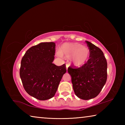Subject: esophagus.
I'll use <instances>...</instances> for the list:
<instances>
[{
  "instance_id": "34e87169",
  "label": "esophagus",
  "mask_w": 125,
  "mask_h": 125,
  "mask_svg": "<svg viewBox=\"0 0 125 125\" xmlns=\"http://www.w3.org/2000/svg\"><path fill=\"white\" fill-rule=\"evenodd\" d=\"M68 67H69V64H68V63H67V64H66V69H67V70L68 69Z\"/></svg>"
}]
</instances>
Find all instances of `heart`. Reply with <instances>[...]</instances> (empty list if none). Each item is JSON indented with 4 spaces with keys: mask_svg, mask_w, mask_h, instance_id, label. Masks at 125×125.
I'll return each mask as SVG.
<instances>
[{
    "mask_svg": "<svg viewBox=\"0 0 125 125\" xmlns=\"http://www.w3.org/2000/svg\"><path fill=\"white\" fill-rule=\"evenodd\" d=\"M59 57L70 58L71 63L76 66H82L88 62L90 57V50L78 43H64L57 52Z\"/></svg>",
    "mask_w": 125,
    "mask_h": 125,
    "instance_id": "obj_1",
    "label": "heart"
}]
</instances>
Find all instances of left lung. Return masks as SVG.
I'll return each instance as SVG.
<instances>
[{
	"instance_id": "1",
	"label": "left lung",
	"mask_w": 125,
	"mask_h": 125,
	"mask_svg": "<svg viewBox=\"0 0 125 125\" xmlns=\"http://www.w3.org/2000/svg\"><path fill=\"white\" fill-rule=\"evenodd\" d=\"M90 50V58L85 64L78 68L72 65L68 72L72 77L75 94L83 100L95 98L107 80V61L102 51L86 41Z\"/></svg>"
}]
</instances>
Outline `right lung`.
I'll return each mask as SVG.
<instances>
[{"label": "right lung", "mask_w": 125, "mask_h": 125, "mask_svg": "<svg viewBox=\"0 0 125 125\" xmlns=\"http://www.w3.org/2000/svg\"><path fill=\"white\" fill-rule=\"evenodd\" d=\"M56 45L54 42H42L27 51L22 58L20 76L25 91L40 100L54 96L66 66L52 63Z\"/></svg>", "instance_id": "1"}]
</instances>
